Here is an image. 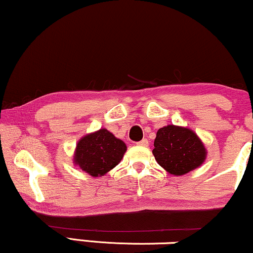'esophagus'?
<instances>
[{
  "label": "esophagus",
  "mask_w": 253,
  "mask_h": 253,
  "mask_svg": "<svg viewBox=\"0 0 253 253\" xmlns=\"http://www.w3.org/2000/svg\"><path fill=\"white\" fill-rule=\"evenodd\" d=\"M137 144H138L139 146L146 147V146H149V140H147V139H142V140H140V142H138Z\"/></svg>",
  "instance_id": "esophagus-1"
}]
</instances>
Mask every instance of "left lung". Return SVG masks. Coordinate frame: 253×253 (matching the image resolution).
Segmentation results:
<instances>
[{
    "instance_id": "8db88e82",
    "label": "left lung",
    "mask_w": 253,
    "mask_h": 253,
    "mask_svg": "<svg viewBox=\"0 0 253 253\" xmlns=\"http://www.w3.org/2000/svg\"><path fill=\"white\" fill-rule=\"evenodd\" d=\"M152 153L166 172L176 176L198 169L207 158V149L198 134L189 127L173 124L157 131Z\"/></svg>"
}]
</instances>
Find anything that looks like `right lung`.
I'll use <instances>...</instances> for the list:
<instances>
[{
	"label": "right lung",
	"mask_w": 253,
	"mask_h": 253,
	"mask_svg": "<svg viewBox=\"0 0 253 253\" xmlns=\"http://www.w3.org/2000/svg\"><path fill=\"white\" fill-rule=\"evenodd\" d=\"M126 151L122 139L104 127L84 134L77 143L73 164L94 178L103 176L119 165Z\"/></svg>",
	"instance_id": "1"
}]
</instances>
